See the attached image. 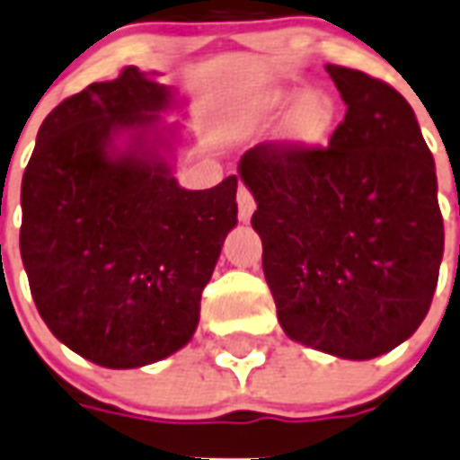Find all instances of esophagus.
I'll return each instance as SVG.
<instances>
[{"mask_svg":"<svg viewBox=\"0 0 460 460\" xmlns=\"http://www.w3.org/2000/svg\"><path fill=\"white\" fill-rule=\"evenodd\" d=\"M252 212H255V198H252L248 186L241 184L238 186V217H241V222H250Z\"/></svg>","mask_w":460,"mask_h":460,"instance_id":"34e87169","label":"esophagus"}]
</instances>
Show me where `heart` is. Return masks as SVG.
Segmentation results:
<instances>
[{
    "label": "heart",
    "mask_w": 460,
    "mask_h": 460,
    "mask_svg": "<svg viewBox=\"0 0 460 460\" xmlns=\"http://www.w3.org/2000/svg\"><path fill=\"white\" fill-rule=\"evenodd\" d=\"M290 105L279 129V139L288 148H314L331 137L338 122V103L331 94L312 89L297 94V89L274 87L264 89L257 96L236 108L229 118V132L234 137H252L267 129L271 122Z\"/></svg>",
    "instance_id": "obj_1"
}]
</instances>
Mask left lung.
<instances>
[{
  "mask_svg": "<svg viewBox=\"0 0 460 460\" xmlns=\"http://www.w3.org/2000/svg\"><path fill=\"white\" fill-rule=\"evenodd\" d=\"M345 101L328 148L257 144L238 177L279 323L340 359H373L416 333L444 252L432 153L387 82L326 66Z\"/></svg>",
  "mask_w": 460,
  "mask_h": 460,
  "instance_id": "8db88e82",
  "label": "left lung"
}]
</instances>
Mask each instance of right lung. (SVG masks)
Masks as SVG:
<instances>
[{
  "label": "right lung",
  "instance_id": "right-lung-1",
  "mask_svg": "<svg viewBox=\"0 0 460 460\" xmlns=\"http://www.w3.org/2000/svg\"><path fill=\"white\" fill-rule=\"evenodd\" d=\"M172 103L134 66L94 82L44 118L23 174L21 257L37 312L106 368L153 364L193 338L238 222L236 174L205 191L177 184L160 151L174 127L158 113Z\"/></svg>",
  "mask_w": 460,
  "mask_h": 460
}]
</instances>
